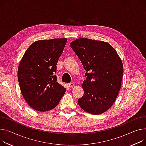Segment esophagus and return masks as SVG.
<instances>
[{"label":"esophagus","mask_w":146,"mask_h":146,"mask_svg":"<svg viewBox=\"0 0 146 146\" xmlns=\"http://www.w3.org/2000/svg\"><path fill=\"white\" fill-rule=\"evenodd\" d=\"M68 86H69L70 87H72L74 86V83H70L68 84Z\"/></svg>","instance_id":"34e87169"}]
</instances>
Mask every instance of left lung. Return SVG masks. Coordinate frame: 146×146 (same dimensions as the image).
Masks as SVG:
<instances>
[{"label":"left lung","instance_id":"left-lung-1","mask_svg":"<svg viewBox=\"0 0 146 146\" xmlns=\"http://www.w3.org/2000/svg\"><path fill=\"white\" fill-rule=\"evenodd\" d=\"M84 69V94L78 104L85 111L100 114L108 111L121 88L123 65L120 56L108 42L79 38L70 43Z\"/></svg>","mask_w":146,"mask_h":146}]
</instances>
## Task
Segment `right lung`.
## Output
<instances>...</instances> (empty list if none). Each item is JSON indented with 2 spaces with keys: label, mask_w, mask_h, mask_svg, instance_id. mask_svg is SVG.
I'll return each instance as SVG.
<instances>
[{
  "label": "right lung",
  "mask_w": 146,
  "mask_h": 146,
  "mask_svg": "<svg viewBox=\"0 0 146 146\" xmlns=\"http://www.w3.org/2000/svg\"><path fill=\"white\" fill-rule=\"evenodd\" d=\"M67 38L40 40L28 47L19 63L21 93L32 109L47 111L57 106L66 89L57 82L56 65Z\"/></svg>",
  "instance_id": "add662e5"
}]
</instances>
